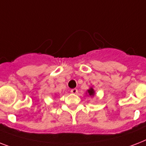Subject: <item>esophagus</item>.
I'll list each match as a JSON object with an SVG mask.
<instances>
[{"mask_svg":"<svg viewBox=\"0 0 146 146\" xmlns=\"http://www.w3.org/2000/svg\"><path fill=\"white\" fill-rule=\"evenodd\" d=\"M71 93L72 94H77L78 93V90L76 89H71Z\"/></svg>","mask_w":146,"mask_h":146,"instance_id":"34e87169","label":"esophagus"}]
</instances>
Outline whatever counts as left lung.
Wrapping results in <instances>:
<instances>
[{
  "label": "left lung",
  "instance_id": "1",
  "mask_svg": "<svg viewBox=\"0 0 146 146\" xmlns=\"http://www.w3.org/2000/svg\"><path fill=\"white\" fill-rule=\"evenodd\" d=\"M86 94H87V96H90V97H93V96H95V94H96V91L94 90L93 87H92V86L90 87V88H89V89L87 90Z\"/></svg>",
  "mask_w": 146,
  "mask_h": 146
}]
</instances>
